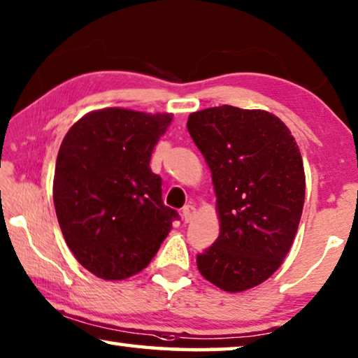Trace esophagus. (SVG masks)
<instances>
[{"instance_id": "obj_1", "label": "esophagus", "mask_w": 358, "mask_h": 358, "mask_svg": "<svg viewBox=\"0 0 358 358\" xmlns=\"http://www.w3.org/2000/svg\"><path fill=\"white\" fill-rule=\"evenodd\" d=\"M195 206L194 205H185L184 208H182V220H184V222H190L192 220H194V216H195Z\"/></svg>"}]
</instances>
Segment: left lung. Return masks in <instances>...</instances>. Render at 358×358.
Returning a JSON list of instances; mask_svg holds the SVG:
<instances>
[{
  "instance_id": "1",
  "label": "left lung",
  "mask_w": 358,
  "mask_h": 358,
  "mask_svg": "<svg viewBox=\"0 0 358 358\" xmlns=\"http://www.w3.org/2000/svg\"><path fill=\"white\" fill-rule=\"evenodd\" d=\"M187 129L211 171L220 217V236L196 266L222 291H247L291 250L305 200L302 155L286 124L265 110L206 108L192 113Z\"/></svg>"
}]
</instances>
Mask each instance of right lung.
<instances>
[{
    "label": "right lung",
    "instance_id": "obj_1",
    "mask_svg": "<svg viewBox=\"0 0 358 358\" xmlns=\"http://www.w3.org/2000/svg\"><path fill=\"white\" fill-rule=\"evenodd\" d=\"M169 113L103 108L87 113L61 143L53 200L77 262L96 278L121 281L141 273L166 239L176 210L162 200L152 173L155 145Z\"/></svg>",
    "mask_w": 358,
    "mask_h": 358
}]
</instances>
